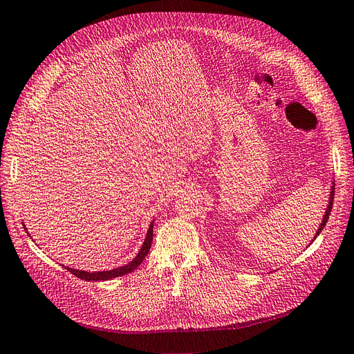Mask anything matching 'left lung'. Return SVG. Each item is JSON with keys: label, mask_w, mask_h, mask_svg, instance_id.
<instances>
[{"label": "left lung", "mask_w": 354, "mask_h": 354, "mask_svg": "<svg viewBox=\"0 0 354 354\" xmlns=\"http://www.w3.org/2000/svg\"><path fill=\"white\" fill-rule=\"evenodd\" d=\"M334 190H335V185L333 183V186H331V192H330V199H328V206H327V209H325V214H324V216H322V221H321V225H319V228H318V231H317V234H315V236H314V239H317V236L322 232V230L325 228V225H327V221H328V218H330V214H331V209H333V199H334ZM313 239V241H314Z\"/></svg>", "instance_id": "8db88e82"}]
</instances>
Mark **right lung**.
<instances>
[{"label": "right lung", "mask_w": 354, "mask_h": 354, "mask_svg": "<svg viewBox=\"0 0 354 354\" xmlns=\"http://www.w3.org/2000/svg\"><path fill=\"white\" fill-rule=\"evenodd\" d=\"M23 228L26 230L27 234H29V231H27L24 223H23ZM152 231H153V221H152L151 225H149L147 236H145V239H144V244H142V247H140V250L138 251L136 257H135L132 261H129L128 264L120 266V267H118V268H113V270L86 272V270H80V268H71V267H68V266H64V267L66 268V270H68L69 273H73L74 276H77V277H80V279H82V280H87V281H90V280H94V281H98V280H110V279H115V277H119V276L128 274V273L133 272L135 268L139 267L140 263H142V261L145 260L147 254L149 252L151 244H152V235H153ZM29 236H30V234H29Z\"/></svg>", "instance_id": "right-lung-1"}]
</instances>
